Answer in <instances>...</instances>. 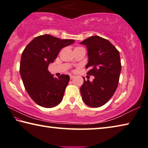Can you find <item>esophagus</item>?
I'll return each mask as SVG.
<instances>
[{"label":"esophagus","mask_w":148,"mask_h":148,"mask_svg":"<svg viewBox=\"0 0 148 148\" xmlns=\"http://www.w3.org/2000/svg\"><path fill=\"white\" fill-rule=\"evenodd\" d=\"M69 77H70V79H71H71H73L74 77H75L73 75H70Z\"/></svg>","instance_id":"1"}]
</instances>
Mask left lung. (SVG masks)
<instances>
[{
	"instance_id": "obj_1",
	"label": "left lung",
	"mask_w": 148,
	"mask_h": 148,
	"mask_svg": "<svg viewBox=\"0 0 148 148\" xmlns=\"http://www.w3.org/2000/svg\"><path fill=\"white\" fill-rule=\"evenodd\" d=\"M81 43L88 49L87 75L95 77L92 82L83 77L80 89L82 100L90 107H101L117 89L121 68L120 53L108 40L98 36L88 38Z\"/></svg>"
}]
</instances>
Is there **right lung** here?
Returning <instances> with one entry per match:
<instances>
[{"mask_svg":"<svg viewBox=\"0 0 148 148\" xmlns=\"http://www.w3.org/2000/svg\"><path fill=\"white\" fill-rule=\"evenodd\" d=\"M74 41L49 34L39 36L23 51L19 69L23 84L31 99L41 107H54L63 99L69 77L62 75L58 79L54 77L48 67L56 58L60 49Z\"/></svg>","mask_w":148,"mask_h":148,"instance_id":"1","label":"right lung"}]
</instances>
